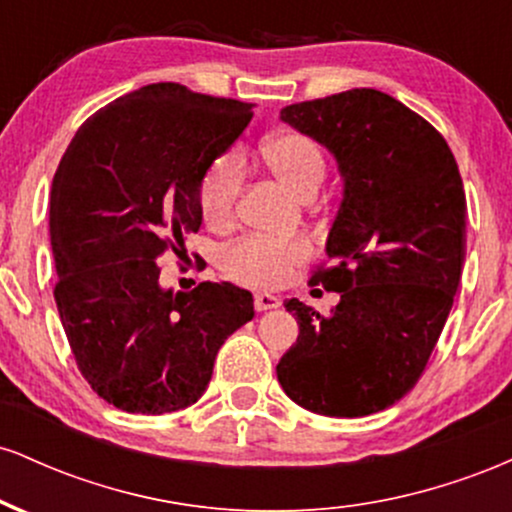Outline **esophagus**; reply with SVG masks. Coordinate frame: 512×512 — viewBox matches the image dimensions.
<instances>
[{
    "label": "esophagus",
    "mask_w": 512,
    "mask_h": 512,
    "mask_svg": "<svg viewBox=\"0 0 512 512\" xmlns=\"http://www.w3.org/2000/svg\"><path fill=\"white\" fill-rule=\"evenodd\" d=\"M281 301L272 293H255V310L257 313H264V310H274L279 308Z\"/></svg>",
    "instance_id": "1"
}]
</instances>
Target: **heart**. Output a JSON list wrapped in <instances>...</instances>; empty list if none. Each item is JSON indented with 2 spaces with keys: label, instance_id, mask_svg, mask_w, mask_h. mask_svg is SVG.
I'll return each instance as SVG.
<instances>
[{
  "label": "heart",
  "instance_id": "obj_1",
  "mask_svg": "<svg viewBox=\"0 0 512 512\" xmlns=\"http://www.w3.org/2000/svg\"><path fill=\"white\" fill-rule=\"evenodd\" d=\"M264 158L296 195L317 190L325 180L327 161L320 144L303 132H279L264 142ZM243 161L228 151L209 163L199 182V209L211 228H226L236 216L243 190ZM310 243L303 238L245 236L221 255L223 272L233 281L255 289H276L310 257Z\"/></svg>",
  "mask_w": 512,
  "mask_h": 512
}]
</instances>
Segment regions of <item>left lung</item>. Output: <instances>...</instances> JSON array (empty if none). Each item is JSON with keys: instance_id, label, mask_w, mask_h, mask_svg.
Instances as JSON below:
<instances>
[{"instance_id": "8db88e82", "label": "left lung", "mask_w": 512, "mask_h": 512, "mask_svg": "<svg viewBox=\"0 0 512 512\" xmlns=\"http://www.w3.org/2000/svg\"><path fill=\"white\" fill-rule=\"evenodd\" d=\"M281 120L332 151L344 197L327 267L308 284L339 293L327 315L291 298L298 342L276 378L322 416H368L399 402L424 373L464 262V187L431 122L375 88L286 105Z\"/></svg>"}]
</instances>
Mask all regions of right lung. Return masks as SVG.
I'll return each mask as SVG.
<instances>
[{
  "mask_svg": "<svg viewBox=\"0 0 512 512\" xmlns=\"http://www.w3.org/2000/svg\"><path fill=\"white\" fill-rule=\"evenodd\" d=\"M252 120V103L149 84L93 113L50 192L55 303L81 375L129 414H168L207 390L221 344L252 320V293L158 284L163 252L202 226L199 182Z\"/></svg>",
  "mask_w": 512,
  "mask_h": 512,
  "instance_id": "1",
  "label": "right lung"
}]
</instances>
